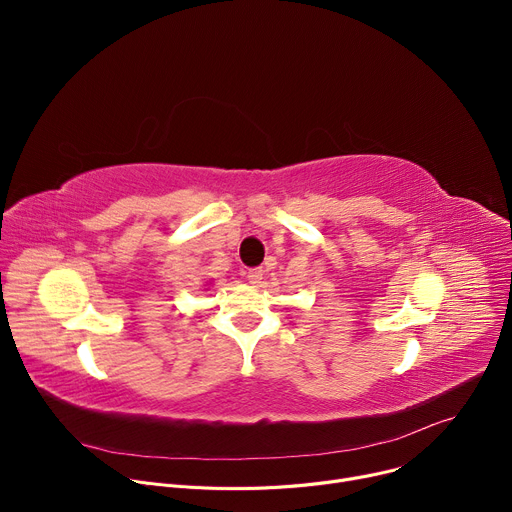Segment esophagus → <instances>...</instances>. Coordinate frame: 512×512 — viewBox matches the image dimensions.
<instances>
[{
	"instance_id": "esophagus-1",
	"label": "esophagus",
	"mask_w": 512,
	"mask_h": 512,
	"mask_svg": "<svg viewBox=\"0 0 512 512\" xmlns=\"http://www.w3.org/2000/svg\"><path fill=\"white\" fill-rule=\"evenodd\" d=\"M247 279H249V283H261V279H263V269H261V267L249 269V271H247Z\"/></svg>"
}]
</instances>
